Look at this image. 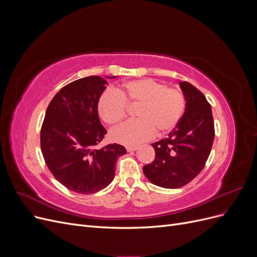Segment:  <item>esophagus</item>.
I'll return each instance as SVG.
<instances>
[{
  "label": "esophagus",
  "mask_w": 257,
  "mask_h": 257,
  "mask_svg": "<svg viewBox=\"0 0 257 257\" xmlns=\"http://www.w3.org/2000/svg\"><path fill=\"white\" fill-rule=\"evenodd\" d=\"M137 149H138V146H127L126 147L127 152H133V151H135Z\"/></svg>",
  "instance_id": "1"
}]
</instances>
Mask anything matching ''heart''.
Wrapping results in <instances>:
<instances>
[{
  "mask_svg": "<svg viewBox=\"0 0 257 257\" xmlns=\"http://www.w3.org/2000/svg\"><path fill=\"white\" fill-rule=\"evenodd\" d=\"M126 104L138 105V119L120 124L110 133L113 142L126 146L148 141L154 132L158 135L168 133L185 110L182 92L153 79H137L122 84L116 92L105 91L98 98L97 111L105 123L113 125L124 118Z\"/></svg>",
  "mask_w": 257,
  "mask_h": 257,
  "instance_id": "heart-1",
  "label": "heart"
}]
</instances>
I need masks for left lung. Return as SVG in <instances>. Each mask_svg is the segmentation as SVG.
<instances>
[{
  "mask_svg": "<svg viewBox=\"0 0 257 257\" xmlns=\"http://www.w3.org/2000/svg\"><path fill=\"white\" fill-rule=\"evenodd\" d=\"M180 88L186 102L182 118L168 137L152 144L155 159L143 168L149 181L165 189L181 188L203 170L214 139L212 110L205 95L186 81Z\"/></svg>",
  "mask_w": 257,
  "mask_h": 257,
  "instance_id": "left-lung-1",
  "label": "left lung"
}]
</instances>
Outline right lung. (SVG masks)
Wrapping results in <instances>:
<instances>
[{"label": "right lung", "instance_id": "add662e5", "mask_svg": "<svg viewBox=\"0 0 257 257\" xmlns=\"http://www.w3.org/2000/svg\"><path fill=\"white\" fill-rule=\"evenodd\" d=\"M106 83L102 77L89 76L65 85L51 99L41 130L46 165L61 184L79 194L109 185L116 160L126 153L118 144L96 148L107 134L97 111Z\"/></svg>", "mask_w": 257, "mask_h": 257}]
</instances>
